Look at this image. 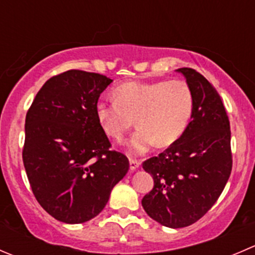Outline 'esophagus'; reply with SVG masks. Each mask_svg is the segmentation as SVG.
Listing matches in <instances>:
<instances>
[{"mask_svg":"<svg viewBox=\"0 0 255 255\" xmlns=\"http://www.w3.org/2000/svg\"><path fill=\"white\" fill-rule=\"evenodd\" d=\"M139 165H140L139 160L132 159V158H130V159H129V168H130V170H133V172H134V170H137L138 168H139Z\"/></svg>","mask_w":255,"mask_h":255,"instance_id":"34e87169","label":"esophagus"}]
</instances>
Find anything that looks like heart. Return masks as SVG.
<instances>
[{"label": "heart", "instance_id": "obj_1", "mask_svg": "<svg viewBox=\"0 0 255 255\" xmlns=\"http://www.w3.org/2000/svg\"><path fill=\"white\" fill-rule=\"evenodd\" d=\"M113 98L96 103V117L103 132L117 142L125 139L135 120L138 129L128 144L133 155L144 154L154 144L177 142L194 111L193 92L179 80L126 82L113 90Z\"/></svg>", "mask_w": 255, "mask_h": 255}]
</instances>
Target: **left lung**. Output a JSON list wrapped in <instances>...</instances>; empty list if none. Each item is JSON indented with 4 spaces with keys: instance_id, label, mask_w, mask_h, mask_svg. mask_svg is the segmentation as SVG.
Instances as JSON below:
<instances>
[{
    "instance_id": "8db88e82",
    "label": "left lung",
    "mask_w": 255,
    "mask_h": 255,
    "mask_svg": "<svg viewBox=\"0 0 255 255\" xmlns=\"http://www.w3.org/2000/svg\"><path fill=\"white\" fill-rule=\"evenodd\" d=\"M194 97L184 134L143 162L154 187L142 199L145 213L169 228L196 223L223 192L232 172L231 126L216 88L193 68H178Z\"/></svg>"
}]
</instances>
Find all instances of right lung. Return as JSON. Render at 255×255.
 I'll return each instance as SVG.
<instances>
[{
    "instance_id": "1",
    "label": "right lung",
    "mask_w": 255,
    "mask_h": 255,
    "mask_svg": "<svg viewBox=\"0 0 255 255\" xmlns=\"http://www.w3.org/2000/svg\"><path fill=\"white\" fill-rule=\"evenodd\" d=\"M111 83L100 73L67 71L42 86L27 112V178L42 208L63 223L98 216L129 169L125 154L110 150L96 117V103Z\"/></svg>"
}]
</instances>
